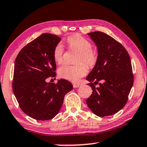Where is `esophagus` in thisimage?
<instances>
[{"label": "esophagus", "instance_id": "34e87169", "mask_svg": "<svg viewBox=\"0 0 147 147\" xmlns=\"http://www.w3.org/2000/svg\"><path fill=\"white\" fill-rule=\"evenodd\" d=\"M72 86H73L74 88H77V87H79L80 86L79 83H72Z\"/></svg>", "mask_w": 147, "mask_h": 147}]
</instances>
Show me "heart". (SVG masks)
<instances>
[{
	"label": "heart",
	"instance_id": "heart-1",
	"mask_svg": "<svg viewBox=\"0 0 147 147\" xmlns=\"http://www.w3.org/2000/svg\"><path fill=\"white\" fill-rule=\"evenodd\" d=\"M67 43L70 49L79 52L77 65L64 64L58 68V74L60 77L68 81L76 82L87 74V69L85 63L89 68L95 66L98 61V53L92 49L90 41L77 34H73L67 38ZM64 48L61 43L57 44L53 50V59L58 64L63 60ZM82 62L85 63L83 64Z\"/></svg>",
	"mask_w": 147,
	"mask_h": 147
}]
</instances>
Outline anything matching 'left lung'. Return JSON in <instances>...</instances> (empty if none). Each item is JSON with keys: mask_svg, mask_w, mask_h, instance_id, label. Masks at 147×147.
Returning <instances> with one entry per match:
<instances>
[{"mask_svg": "<svg viewBox=\"0 0 147 147\" xmlns=\"http://www.w3.org/2000/svg\"><path fill=\"white\" fill-rule=\"evenodd\" d=\"M88 35L97 46L98 61L86 77L93 90L86 102L97 116H109L127 102L134 83L130 57L125 47L109 35L100 31ZM98 83L100 86L96 88Z\"/></svg>", "mask_w": 147, "mask_h": 147, "instance_id": "1", "label": "left lung"}]
</instances>
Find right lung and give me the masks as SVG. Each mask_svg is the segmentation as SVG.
<instances>
[{
    "instance_id": "right-lung-1",
    "label": "right lung",
    "mask_w": 147,
    "mask_h": 147,
    "mask_svg": "<svg viewBox=\"0 0 147 147\" xmlns=\"http://www.w3.org/2000/svg\"><path fill=\"white\" fill-rule=\"evenodd\" d=\"M60 40L56 35L44 33L22 48L15 61L13 92L22 111L34 119L54 117L64 96L73 87L64 79L57 83L45 81L56 75L53 50Z\"/></svg>"
}]
</instances>
